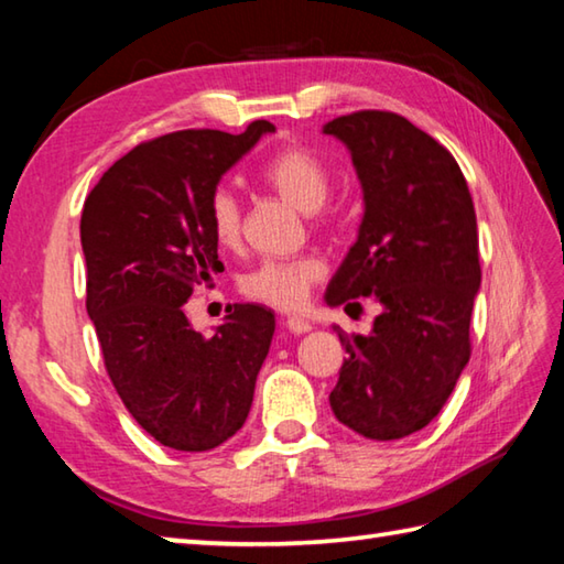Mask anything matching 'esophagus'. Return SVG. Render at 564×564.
Instances as JSON below:
<instances>
[{
	"instance_id": "1",
	"label": "esophagus",
	"mask_w": 564,
	"mask_h": 564,
	"mask_svg": "<svg viewBox=\"0 0 564 564\" xmlns=\"http://www.w3.org/2000/svg\"><path fill=\"white\" fill-rule=\"evenodd\" d=\"M283 326H285V330L293 333V336H303V333H308L313 328L311 323L303 321V318H289L283 323Z\"/></svg>"
}]
</instances>
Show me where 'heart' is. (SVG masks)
<instances>
[{"mask_svg":"<svg viewBox=\"0 0 564 564\" xmlns=\"http://www.w3.org/2000/svg\"><path fill=\"white\" fill-rule=\"evenodd\" d=\"M261 184L299 212L308 214L316 226L333 221L326 212L333 174L326 161L305 147H283L261 166ZM208 228L218 246L236 248L241 243V204L234 191L216 188L208 202ZM323 275L316 256H299L291 261H263L241 279V293L281 311L301 308L313 283Z\"/></svg>","mask_w":564,"mask_h":564,"instance_id":"1","label":"heart"}]
</instances>
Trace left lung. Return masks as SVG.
<instances>
[{
    "label": "left lung",
    "instance_id": "1",
    "mask_svg": "<svg viewBox=\"0 0 564 564\" xmlns=\"http://www.w3.org/2000/svg\"><path fill=\"white\" fill-rule=\"evenodd\" d=\"M323 133L348 147L366 202L326 303H380L370 336L336 328L348 356L330 408L362 437L398 441L441 413L470 360L480 289L473 196L451 151L400 113L356 111Z\"/></svg>",
    "mask_w": 564,
    "mask_h": 564
}]
</instances>
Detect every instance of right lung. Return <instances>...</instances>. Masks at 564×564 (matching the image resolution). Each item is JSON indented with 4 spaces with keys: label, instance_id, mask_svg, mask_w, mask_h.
I'll return each mask as SVG.
<instances>
[{
    "label": "right lung",
    "instance_id": "obj_1",
    "mask_svg": "<svg viewBox=\"0 0 564 564\" xmlns=\"http://www.w3.org/2000/svg\"><path fill=\"white\" fill-rule=\"evenodd\" d=\"M271 121L243 133L186 129L121 156L84 202L87 313L104 366L133 420L161 445L204 453L241 431L275 318L234 303L214 336L191 328L184 303L221 269L208 228L218 181Z\"/></svg>",
    "mask_w": 564,
    "mask_h": 564
}]
</instances>
